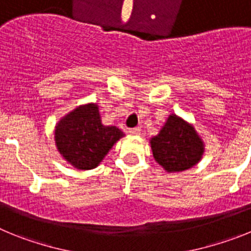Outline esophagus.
<instances>
[{
	"label": "esophagus",
	"instance_id": "1",
	"mask_svg": "<svg viewBox=\"0 0 251 251\" xmlns=\"http://www.w3.org/2000/svg\"><path fill=\"white\" fill-rule=\"evenodd\" d=\"M128 132H129L130 134H133V136H138L139 133H141V129H139V128H130Z\"/></svg>",
	"mask_w": 251,
	"mask_h": 251
}]
</instances>
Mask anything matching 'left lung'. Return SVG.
<instances>
[{
  "label": "left lung",
  "instance_id": "obj_1",
  "mask_svg": "<svg viewBox=\"0 0 251 251\" xmlns=\"http://www.w3.org/2000/svg\"><path fill=\"white\" fill-rule=\"evenodd\" d=\"M153 157L168 172L188 170L200 161L203 146L194 127L172 114L158 136L151 139Z\"/></svg>",
  "mask_w": 251,
  "mask_h": 251
}]
</instances>
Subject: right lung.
<instances>
[{
	"label": "right lung",
	"instance_id": "right-lung-1",
	"mask_svg": "<svg viewBox=\"0 0 251 251\" xmlns=\"http://www.w3.org/2000/svg\"><path fill=\"white\" fill-rule=\"evenodd\" d=\"M122 137L121 129L101 124L95 104L75 109L59 122L55 130L59 152L79 170L97 167Z\"/></svg>",
	"mask_w": 251,
	"mask_h": 251
}]
</instances>
